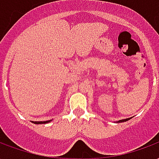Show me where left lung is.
<instances>
[{"label": "left lung", "instance_id": "left-lung-1", "mask_svg": "<svg viewBox=\"0 0 159 159\" xmlns=\"http://www.w3.org/2000/svg\"><path fill=\"white\" fill-rule=\"evenodd\" d=\"M131 119V118H129V119H122V120H119V122H126V121H128V120H129V119Z\"/></svg>", "mask_w": 159, "mask_h": 159}]
</instances>
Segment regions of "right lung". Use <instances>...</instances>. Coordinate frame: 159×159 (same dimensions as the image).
<instances>
[{"instance_id": "add662e5", "label": "right lung", "mask_w": 159, "mask_h": 159, "mask_svg": "<svg viewBox=\"0 0 159 159\" xmlns=\"http://www.w3.org/2000/svg\"><path fill=\"white\" fill-rule=\"evenodd\" d=\"M51 120H47V121H32L34 124H47L49 122H50Z\"/></svg>"}]
</instances>
